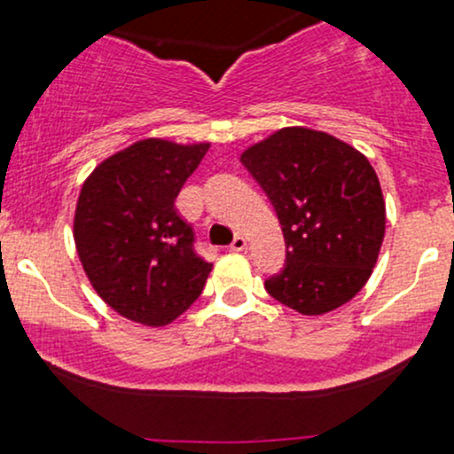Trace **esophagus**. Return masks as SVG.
<instances>
[{"mask_svg":"<svg viewBox=\"0 0 454 454\" xmlns=\"http://www.w3.org/2000/svg\"><path fill=\"white\" fill-rule=\"evenodd\" d=\"M231 250H232V253H244V250H248V239H246V237H241V235H237L235 239H232Z\"/></svg>","mask_w":454,"mask_h":454,"instance_id":"1","label":"esophagus"}]
</instances>
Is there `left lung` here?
I'll return each mask as SVG.
<instances>
[{
	"label": "left lung",
	"mask_w": 454,
	"mask_h": 454,
	"mask_svg": "<svg viewBox=\"0 0 454 454\" xmlns=\"http://www.w3.org/2000/svg\"><path fill=\"white\" fill-rule=\"evenodd\" d=\"M277 210L286 265L265 278L278 303L332 312L371 277L384 239V200L369 160L325 131L286 127L241 155Z\"/></svg>",
	"instance_id": "left-lung-1"
}]
</instances>
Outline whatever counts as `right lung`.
Instances as JSON below:
<instances>
[{
  "label": "right lung",
  "mask_w": 454,
  "mask_h": 454,
  "mask_svg": "<svg viewBox=\"0 0 454 454\" xmlns=\"http://www.w3.org/2000/svg\"><path fill=\"white\" fill-rule=\"evenodd\" d=\"M210 145L140 140L94 168L81 189L74 241L100 299L125 318L162 327L200 299L213 263L176 198Z\"/></svg>",
  "instance_id": "obj_1"
}]
</instances>
